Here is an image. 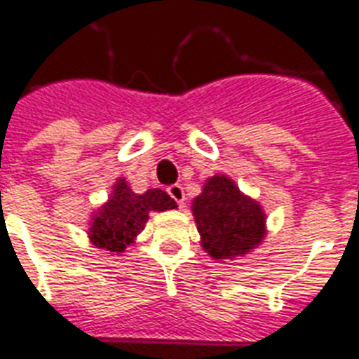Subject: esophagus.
Masks as SVG:
<instances>
[{
    "mask_svg": "<svg viewBox=\"0 0 359 359\" xmlns=\"http://www.w3.org/2000/svg\"><path fill=\"white\" fill-rule=\"evenodd\" d=\"M168 191H169V196H171V198H173L175 201L180 205V207L184 205V188H182V186H180V184L169 186Z\"/></svg>",
    "mask_w": 359,
    "mask_h": 359,
    "instance_id": "esophagus-1",
    "label": "esophagus"
}]
</instances>
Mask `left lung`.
<instances>
[{"instance_id":"8db88e82","label":"left lung","mask_w":359,"mask_h":359,"mask_svg":"<svg viewBox=\"0 0 359 359\" xmlns=\"http://www.w3.org/2000/svg\"><path fill=\"white\" fill-rule=\"evenodd\" d=\"M203 250L215 259L245 256L265 237V212L226 175L207 179L191 203Z\"/></svg>"}]
</instances>
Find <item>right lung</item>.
<instances>
[{
    "mask_svg": "<svg viewBox=\"0 0 359 359\" xmlns=\"http://www.w3.org/2000/svg\"><path fill=\"white\" fill-rule=\"evenodd\" d=\"M169 209H177V203L160 188L135 194L126 179H118L107 203L101 205L92 218L88 237L97 248L124 252L126 246H130L143 231L152 210L161 212Z\"/></svg>",
    "mask_w": 359,
    "mask_h": 359,
    "instance_id": "add662e5",
    "label": "right lung"
}]
</instances>
